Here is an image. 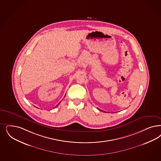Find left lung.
Instances as JSON below:
<instances>
[{
  "instance_id": "left-lung-1",
  "label": "left lung",
  "mask_w": 161,
  "mask_h": 161,
  "mask_svg": "<svg viewBox=\"0 0 161 161\" xmlns=\"http://www.w3.org/2000/svg\"><path fill=\"white\" fill-rule=\"evenodd\" d=\"M98 109H99V110H100V109H99V108H98ZM100 111H102V110H100Z\"/></svg>"
}]
</instances>
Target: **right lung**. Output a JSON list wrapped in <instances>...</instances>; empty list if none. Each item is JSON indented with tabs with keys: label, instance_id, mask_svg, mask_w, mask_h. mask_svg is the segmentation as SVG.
<instances>
[{
	"label": "right lung",
	"instance_id": "obj_1",
	"mask_svg": "<svg viewBox=\"0 0 161 161\" xmlns=\"http://www.w3.org/2000/svg\"><path fill=\"white\" fill-rule=\"evenodd\" d=\"M60 102H59V103H58V105H57L55 107V108H56V107H57V106H58V105H59V103H60Z\"/></svg>",
	"mask_w": 161,
	"mask_h": 161
}]
</instances>
